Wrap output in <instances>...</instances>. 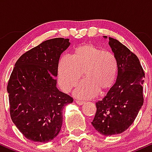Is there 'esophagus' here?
<instances>
[{
    "instance_id": "obj_1",
    "label": "esophagus",
    "mask_w": 152,
    "mask_h": 152,
    "mask_svg": "<svg viewBox=\"0 0 152 152\" xmlns=\"http://www.w3.org/2000/svg\"><path fill=\"white\" fill-rule=\"evenodd\" d=\"M76 104H78V105H83V104H85V102H82V101H79V100H76Z\"/></svg>"
}]
</instances>
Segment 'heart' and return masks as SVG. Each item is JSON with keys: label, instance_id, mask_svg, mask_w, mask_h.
<instances>
[{"label": "heart", "instance_id": "1", "mask_svg": "<svg viewBox=\"0 0 152 152\" xmlns=\"http://www.w3.org/2000/svg\"><path fill=\"white\" fill-rule=\"evenodd\" d=\"M118 64L112 53L93 43H85L74 50L71 57L64 56L58 66V81L61 88L69 92L81 81L74 91L78 98L91 99L99 91H106L114 85Z\"/></svg>", "mask_w": 152, "mask_h": 152}]
</instances>
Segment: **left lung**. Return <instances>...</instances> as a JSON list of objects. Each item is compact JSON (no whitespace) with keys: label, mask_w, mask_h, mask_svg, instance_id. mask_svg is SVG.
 Wrapping results in <instances>:
<instances>
[{"label":"left lung","mask_w":152,"mask_h":152,"mask_svg":"<svg viewBox=\"0 0 152 152\" xmlns=\"http://www.w3.org/2000/svg\"><path fill=\"white\" fill-rule=\"evenodd\" d=\"M109 44L117 60V78L106 96L96 103V112L91 122L104 136L121 134L132 124L144 103L142 84L145 77L133 52L113 38H109Z\"/></svg>","instance_id":"8db88e82"}]
</instances>
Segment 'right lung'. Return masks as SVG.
I'll return each instance as SVG.
<instances>
[{
  "instance_id": "obj_1",
  "label": "right lung",
  "mask_w": 152,
  "mask_h": 152,
  "mask_svg": "<svg viewBox=\"0 0 152 152\" xmlns=\"http://www.w3.org/2000/svg\"><path fill=\"white\" fill-rule=\"evenodd\" d=\"M70 46L69 38L43 41L18 59L7 91L12 121L26 139L48 142L58 135L63 109L74 99L56 88L61 55Z\"/></svg>"
}]
</instances>
